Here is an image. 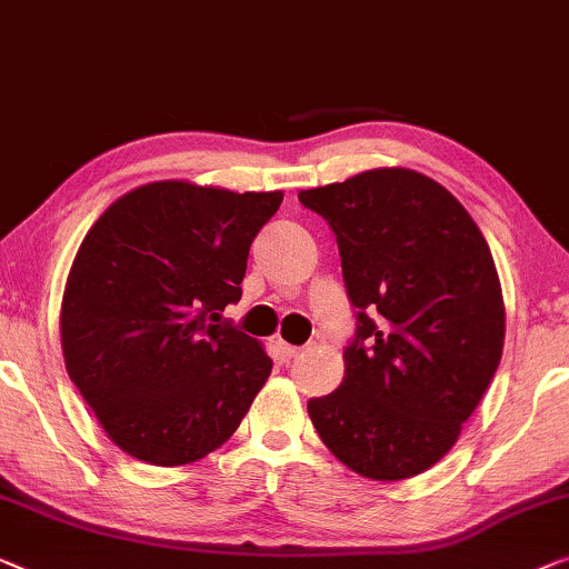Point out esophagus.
Returning a JSON list of instances; mask_svg holds the SVG:
<instances>
[{"mask_svg": "<svg viewBox=\"0 0 569 569\" xmlns=\"http://www.w3.org/2000/svg\"><path fill=\"white\" fill-rule=\"evenodd\" d=\"M274 346H277L279 357H282L284 361H290V359H295V357H298V353H300L298 346H290V343H284V341H277Z\"/></svg>", "mask_w": 569, "mask_h": 569, "instance_id": "34e87169", "label": "esophagus"}]
</instances>
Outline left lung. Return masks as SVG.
Returning <instances> with one entry per match:
<instances>
[{
	"instance_id": "left-lung-1",
	"label": "left lung",
	"mask_w": 569,
	"mask_h": 569,
	"mask_svg": "<svg viewBox=\"0 0 569 569\" xmlns=\"http://www.w3.org/2000/svg\"><path fill=\"white\" fill-rule=\"evenodd\" d=\"M298 197L333 228L359 308L343 382L308 400L310 421L357 475L408 480L455 447L500 365L506 305L490 246L465 204L413 169Z\"/></svg>"
}]
</instances>
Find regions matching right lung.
I'll return each instance as SVG.
<instances>
[{
    "label": "right lung",
    "instance_id": "1",
    "mask_svg": "<svg viewBox=\"0 0 569 569\" xmlns=\"http://www.w3.org/2000/svg\"><path fill=\"white\" fill-rule=\"evenodd\" d=\"M282 197L163 179L118 197L87 230L63 287L61 349L126 455L192 465L249 413L271 359L220 312L241 300L251 241Z\"/></svg>",
    "mask_w": 569,
    "mask_h": 569
}]
</instances>
